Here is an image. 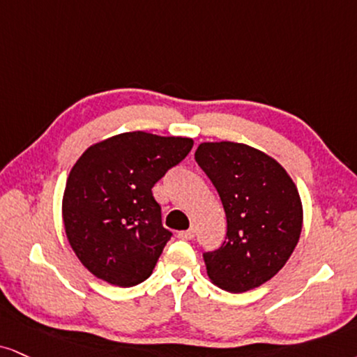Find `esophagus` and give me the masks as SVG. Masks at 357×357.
Instances as JSON below:
<instances>
[{"instance_id":"obj_1","label":"esophagus","mask_w":357,"mask_h":357,"mask_svg":"<svg viewBox=\"0 0 357 357\" xmlns=\"http://www.w3.org/2000/svg\"><path fill=\"white\" fill-rule=\"evenodd\" d=\"M195 236V228H188V230L178 231V238L182 240H192Z\"/></svg>"}]
</instances>
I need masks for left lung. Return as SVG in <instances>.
Here are the masks:
<instances>
[{
    "instance_id": "left-lung-1",
    "label": "left lung",
    "mask_w": 357,
    "mask_h": 357,
    "mask_svg": "<svg viewBox=\"0 0 357 357\" xmlns=\"http://www.w3.org/2000/svg\"><path fill=\"white\" fill-rule=\"evenodd\" d=\"M195 160L227 215L225 241L204 253L206 275L230 293L258 288L284 266L300 240L298 188L278 162L245 144H200Z\"/></svg>"
}]
</instances>
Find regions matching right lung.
Listing matches in <instances>:
<instances>
[{"mask_svg":"<svg viewBox=\"0 0 357 357\" xmlns=\"http://www.w3.org/2000/svg\"><path fill=\"white\" fill-rule=\"evenodd\" d=\"M192 147V139L137 130L82 153L66 183L63 220L71 248L92 275L122 288L152 275L172 238L152 188Z\"/></svg>","mask_w":357,"mask_h":357,"instance_id":"1","label":"right lung"}]
</instances>
